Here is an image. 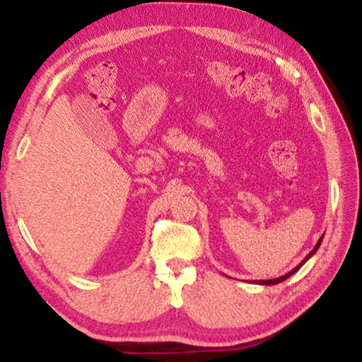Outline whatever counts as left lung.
I'll return each instance as SVG.
<instances>
[{
	"mask_svg": "<svg viewBox=\"0 0 362 362\" xmlns=\"http://www.w3.org/2000/svg\"><path fill=\"white\" fill-rule=\"evenodd\" d=\"M322 240H323V235L320 237V240H318V242H317V245H315V247H314V250L313 251H310L309 254H308V256L306 257H304V260H301V264L300 265H296L295 268H293V270L292 272H288V273H286L284 276H279V278H276V279H265V281H254V284H260V286H274V284H279V282H282V281H286L287 278H290V276H292L293 273H296V272H298L300 270V268L304 265V264H306V262L310 259V257H313L314 256V254L317 252V250H318V247H320V243H322Z\"/></svg>",
	"mask_w": 362,
	"mask_h": 362,
	"instance_id": "8db88e82",
	"label": "left lung"
}]
</instances>
